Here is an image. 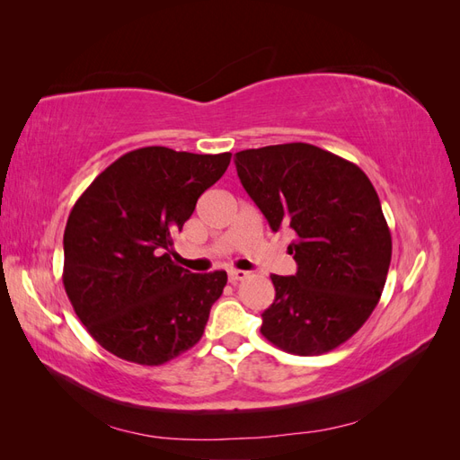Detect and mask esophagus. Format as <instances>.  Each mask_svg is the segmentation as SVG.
I'll use <instances>...</instances> for the list:
<instances>
[{
  "label": "esophagus",
  "instance_id": "esophagus-1",
  "mask_svg": "<svg viewBox=\"0 0 460 460\" xmlns=\"http://www.w3.org/2000/svg\"><path fill=\"white\" fill-rule=\"evenodd\" d=\"M247 274L249 272H245V270H230L228 272V280H230V284H238V282L245 280Z\"/></svg>",
  "mask_w": 460,
  "mask_h": 460
}]
</instances>
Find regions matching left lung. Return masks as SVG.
I'll list each match as a JSON object with an SVG mask.
<instances>
[{
  "label": "left lung",
  "instance_id": "left-lung-1",
  "mask_svg": "<svg viewBox=\"0 0 460 460\" xmlns=\"http://www.w3.org/2000/svg\"><path fill=\"white\" fill-rule=\"evenodd\" d=\"M235 171L274 232L289 226L294 276L272 274L261 333L282 351L323 355L349 340L378 305L392 234L368 176L311 144L235 153Z\"/></svg>",
  "mask_w": 460,
  "mask_h": 460
}]
</instances>
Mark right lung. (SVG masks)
Masks as SVG:
<instances>
[{
	"label": "right lung",
	"instance_id": "add662e5",
	"mask_svg": "<svg viewBox=\"0 0 460 460\" xmlns=\"http://www.w3.org/2000/svg\"><path fill=\"white\" fill-rule=\"evenodd\" d=\"M230 157L134 149L75 203L63 235V284L80 323L109 353L159 367L201 340L228 276L193 274L171 255L174 235Z\"/></svg>",
	"mask_w": 460,
	"mask_h": 460
}]
</instances>
